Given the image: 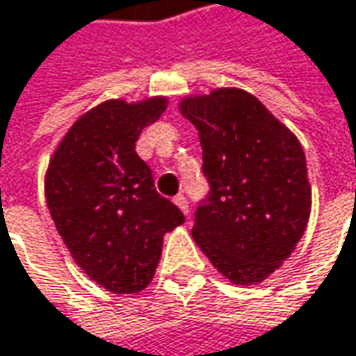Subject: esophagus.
<instances>
[{
	"label": "esophagus",
	"mask_w": 356,
	"mask_h": 356,
	"mask_svg": "<svg viewBox=\"0 0 356 356\" xmlns=\"http://www.w3.org/2000/svg\"><path fill=\"white\" fill-rule=\"evenodd\" d=\"M174 202H176V207H178L184 215L188 216V200H186V196H184V194H178V196L174 198Z\"/></svg>",
	"instance_id": "34e87169"
}]
</instances>
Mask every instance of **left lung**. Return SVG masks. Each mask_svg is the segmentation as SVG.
<instances>
[{"label": "left lung", "instance_id": "1", "mask_svg": "<svg viewBox=\"0 0 356 356\" xmlns=\"http://www.w3.org/2000/svg\"><path fill=\"white\" fill-rule=\"evenodd\" d=\"M180 113L198 129L209 182L192 237L231 282H264L290 257L308 225L312 191L304 149L241 89L188 97Z\"/></svg>", "mask_w": 356, "mask_h": 356}]
</instances>
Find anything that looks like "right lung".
I'll use <instances>...</instances> for the list:
<instances>
[{
    "label": "right lung",
    "mask_w": 356,
    "mask_h": 356,
    "mask_svg": "<svg viewBox=\"0 0 356 356\" xmlns=\"http://www.w3.org/2000/svg\"><path fill=\"white\" fill-rule=\"evenodd\" d=\"M164 111L162 97L105 101L68 129L48 165L46 202L56 231L79 267L113 293L143 290L164 235L184 222L136 154L141 129Z\"/></svg>",
    "instance_id": "right-lung-1"
}]
</instances>
